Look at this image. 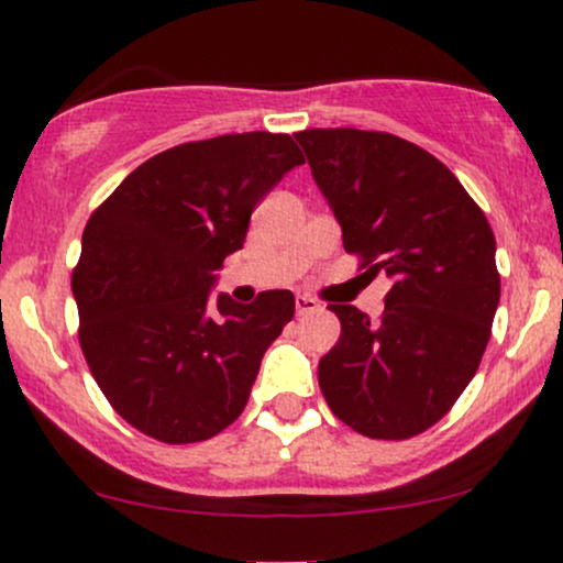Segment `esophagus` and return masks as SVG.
<instances>
[{
    "label": "esophagus",
    "mask_w": 563,
    "mask_h": 563,
    "mask_svg": "<svg viewBox=\"0 0 563 563\" xmlns=\"http://www.w3.org/2000/svg\"><path fill=\"white\" fill-rule=\"evenodd\" d=\"M320 301L312 299V296H296V314L303 318V314H312V312H320Z\"/></svg>",
    "instance_id": "1"
}]
</instances>
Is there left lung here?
<instances>
[{
  "label": "left lung",
  "mask_w": 563,
  "mask_h": 563,
  "mask_svg": "<svg viewBox=\"0 0 563 563\" xmlns=\"http://www.w3.org/2000/svg\"><path fill=\"white\" fill-rule=\"evenodd\" d=\"M296 140L344 249L394 280L380 320L328 303L341 335L318 365L322 397L357 434H421L471 384L493 333V228L455 174L412 142L363 129H303Z\"/></svg>",
  "instance_id": "8db88e82"
}]
</instances>
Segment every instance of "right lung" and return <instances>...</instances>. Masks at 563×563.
Masks as SVG:
<instances>
[{
	"label": "right lung",
	"instance_id": "1",
	"mask_svg": "<svg viewBox=\"0 0 563 563\" xmlns=\"http://www.w3.org/2000/svg\"><path fill=\"white\" fill-rule=\"evenodd\" d=\"M299 164L290 134L185 142L137 166L89 217L70 280L81 352L142 434L203 442L243 412L296 301L264 290L238 303L211 288L243 249L251 211Z\"/></svg>",
	"mask_w": 563,
	"mask_h": 563
}]
</instances>
